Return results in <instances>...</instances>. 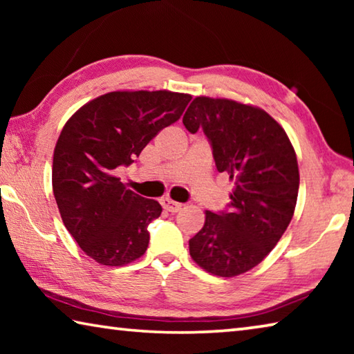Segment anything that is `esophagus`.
<instances>
[{"mask_svg":"<svg viewBox=\"0 0 354 354\" xmlns=\"http://www.w3.org/2000/svg\"><path fill=\"white\" fill-rule=\"evenodd\" d=\"M160 205H162L165 211H169L171 214L181 211V207H183L181 203H176V201H173L170 198H162V200H160Z\"/></svg>","mask_w":354,"mask_h":354,"instance_id":"34e87169","label":"esophagus"}]
</instances>
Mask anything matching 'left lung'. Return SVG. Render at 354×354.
I'll return each instance as SVG.
<instances>
[{"mask_svg": "<svg viewBox=\"0 0 354 354\" xmlns=\"http://www.w3.org/2000/svg\"><path fill=\"white\" fill-rule=\"evenodd\" d=\"M183 123L192 134L203 129L217 170L234 181L226 211H206L190 256L209 273L237 277L262 262L290 223L299 185L295 149L266 111L232 100L196 97Z\"/></svg>", "mask_w": 354, "mask_h": 354, "instance_id": "left-lung-1", "label": "left lung"}]
</instances>
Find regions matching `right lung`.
<instances>
[{"label": "right lung", "mask_w": 354, "mask_h": 354, "mask_svg": "<svg viewBox=\"0 0 354 354\" xmlns=\"http://www.w3.org/2000/svg\"><path fill=\"white\" fill-rule=\"evenodd\" d=\"M192 100L169 91L111 92L88 101L65 123L53 158V192L65 227L101 266L145 253L148 225L162 207L127 189L113 170L139 158Z\"/></svg>", "instance_id": "1"}]
</instances>
